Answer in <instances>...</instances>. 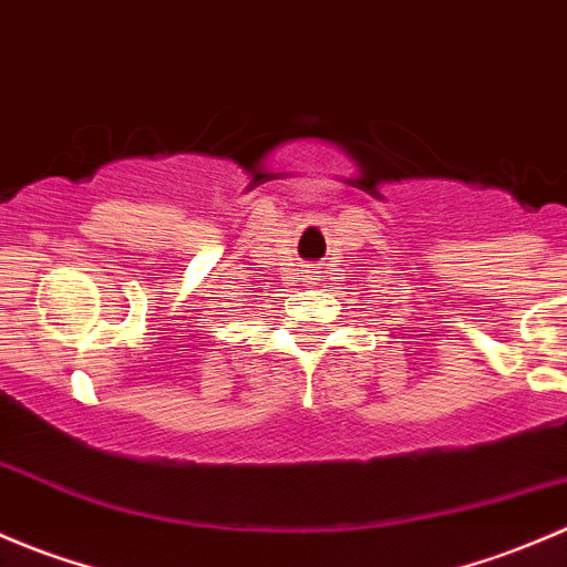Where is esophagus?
<instances>
[{
    "label": "esophagus",
    "mask_w": 567,
    "mask_h": 567,
    "mask_svg": "<svg viewBox=\"0 0 567 567\" xmlns=\"http://www.w3.org/2000/svg\"><path fill=\"white\" fill-rule=\"evenodd\" d=\"M310 279H312V277H310Z\"/></svg>",
    "instance_id": "34e87169"
}]
</instances>
